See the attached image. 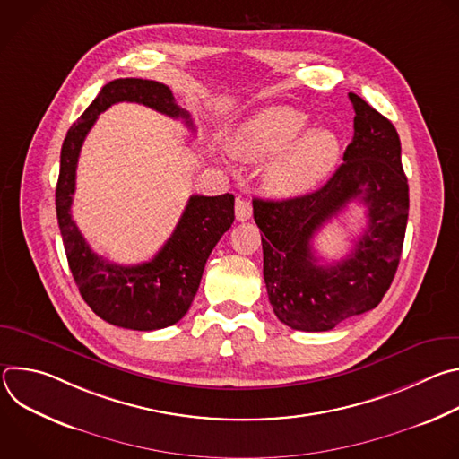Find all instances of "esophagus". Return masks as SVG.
I'll use <instances>...</instances> for the list:
<instances>
[{"label": "esophagus", "instance_id": "34e87169", "mask_svg": "<svg viewBox=\"0 0 459 459\" xmlns=\"http://www.w3.org/2000/svg\"><path fill=\"white\" fill-rule=\"evenodd\" d=\"M234 211H236V220H238V221H247V220L252 216V205H250V202L245 200V198H238V200H236Z\"/></svg>", "mask_w": 459, "mask_h": 459}]
</instances>
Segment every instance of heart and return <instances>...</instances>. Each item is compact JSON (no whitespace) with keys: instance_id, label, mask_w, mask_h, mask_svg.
<instances>
[{"instance_id":"b5f03b06","label":"heart","mask_w":459,"mask_h":459,"mask_svg":"<svg viewBox=\"0 0 459 459\" xmlns=\"http://www.w3.org/2000/svg\"><path fill=\"white\" fill-rule=\"evenodd\" d=\"M307 116L292 107L273 105L252 114L232 142L234 154L271 161L265 181L273 194L294 198L316 188L340 158V140L329 128H308Z\"/></svg>"}]
</instances>
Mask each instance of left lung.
I'll list each match as a JSON object with an SVG mask.
<instances>
[{
	"label": "left lung",
	"mask_w": 459,
	"mask_h": 459,
	"mask_svg": "<svg viewBox=\"0 0 459 459\" xmlns=\"http://www.w3.org/2000/svg\"><path fill=\"white\" fill-rule=\"evenodd\" d=\"M354 138L343 163L316 192L281 202L254 200L264 232V278L278 319L294 331H331L379 305L400 265L409 218V183L402 143L385 116L349 92ZM351 201L368 205V229L355 250L334 266H319L313 234Z\"/></svg>",
	"instance_id": "1"
}]
</instances>
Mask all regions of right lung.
Here are the masks:
<instances>
[{
  "mask_svg": "<svg viewBox=\"0 0 459 459\" xmlns=\"http://www.w3.org/2000/svg\"><path fill=\"white\" fill-rule=\"evenodd\" d=\"M119 101H134L165 116L179 117L194 130L163 83L119 78L107 83L82 117L69 128L61 147L56 185V212L65 254L82 298L110 325L130 331H158L178 323L198 292L207 259L234 221V195H190L179 223L161 250L142 265H117L98 255L71 216L76 167L82 145L98 116Z\"/></svg>",
  "mask_w": 459,
  "mask_h": 459,
  "instance_id": "obj_1",
  "label": "right lung"
}]
</instances>
